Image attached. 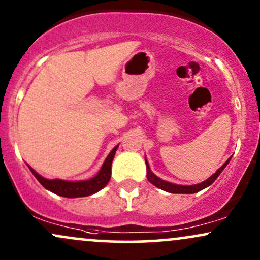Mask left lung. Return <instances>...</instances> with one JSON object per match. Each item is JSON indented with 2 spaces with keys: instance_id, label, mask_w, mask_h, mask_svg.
I'll return each instance as SVG.
<instances>
[{
  "instance_id": "left-lung-1",
  "label": "left lung",
  "mask_w": 260,
  "mask_h": 260,
  "mask_svg": "<svg viewBox=\"0 0 260 260\" xmlns=\"http://www.w3.org/2000/svg\"><path fill=\"white\" fill-rule=\"evenodd\" d=\"M230 159H231V158H229V159L225 161V163L222 164V166L219 168V169L216 170V172L213 174L210 178L207 179L206 181L201 182V184H197V185H191V186L175 185V184H172V182L166 181V180L159 179L157 175H154V174L151 172V168H149V166H148L147 159H145V160H146V167H147V179L152 185L155 186V187L160 188V190H164L167 192H170V193H196V192L203 190V188L208 187V186L212 185L213 182H214L216 180V178L220 175L222 170H224V168L228 166Z\"/></svg>"
}]
</instances>
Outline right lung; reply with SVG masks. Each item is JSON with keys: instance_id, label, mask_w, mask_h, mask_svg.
<instances>
[{"instance_id": "1", "label": "right lung", "mask_w": 260, "mask_h": 260, "mask_svg": "<svg viewBox=\"0 0 260 260\" xmlns=\"http://www.w3.org/2000/svg\"><path fill=\"white\" fill-rule=\"evenodd\" d=\"M117 145L114 148L112 149L111 153L108 154V157L106 158L105 163H103L102 168L96 176H93L90 180H82V181H66V180H48L42 178L41 175H39L31 167H29V169L31 170L38 181L41 184L46 190L53 192V193L58 194V196L68 197V198H74V197H86L90 194L96 193L100 190H102L105 186L108 184L109 180H111V174H112V161L114 158L115 152L118 148Z\"/></svg>"}]
</instances>
